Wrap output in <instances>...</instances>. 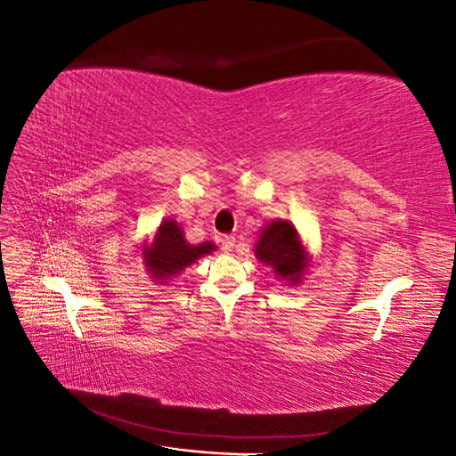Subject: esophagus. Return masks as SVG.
Segmentation results:
<instances>
[{
    "label": "esophagus",
    "instance_id": "1",
    "mask_svg": "<svg viewBox=\"0 0 456 456\" xmlns=\"http://www.w3.org/2000/svg\"><path fill=\"white\" fill-rule=\"evenodd\" d=\"M218 241H220V247H223L224 251H232L233 245H236V238H233L232 233H223V236L218 238Z\"/></svg>",
    "mask_w": 456,
    "mask_h": 456
}]
</instances>
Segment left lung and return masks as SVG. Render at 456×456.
Listing matches in <instances>:
<instances>
[{
	"label": "left lung",
	"instance_id": "8db88e82",
	"mask_svg": "<svg viewBox=\"0 0 456 456\" xmlns=\"http://www.w3.org/2000/svg\"><path fill=\"white\" fill-rule=\"evenodd\" d=\"M255 253L262 262L272 266L275 273L293 283L300 280L306 266L298 232L285 220H273L272 224L262 230Z\"/></svg>",
	"mask_w": 456,
	"mask_h": 456
}]
</instances>
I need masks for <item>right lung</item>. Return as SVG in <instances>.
Here are the masks:
<instances>
[{
	"mask_svg": "<svg viewBox=\"0 0 456 456\" xmlns=\"http://www.w3.org/2000/svg\"><path fill=\"white\" fill-rule=\"evenodd\" d=\"M215 245L209 241L190 245L175 220H165L156 233L154 243L144 253V262L154 278L165 280L184 270L191 262H196L200 256L211 253Z\"/></svg>",
	"mask_w": 456,
	"mask_h": 456,
	"instance_id": "right-lung-1",
	"label": "right lung"
}]
</instances>
